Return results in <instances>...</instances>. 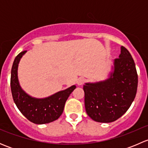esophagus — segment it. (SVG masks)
Wrapping results in <instances>:
<instances>
[{"instance_id":"1","label":"esophagus","mask_w":148,"mask_h":148,"mask_svg":"<svg viewBox=\"0 0 148 148\" xmlns=\"http://www.w3.org/2000/svg\"><path fill=\"white\" fill-rule=\"evenodd\" d=\"M85 82V79L84 77H80L79 78L78 81H77V84L78 85H82Z\"/></svg>"}]
</instances>
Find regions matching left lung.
<instances>
[{
    "label": "left lung",
    "mask_w": 148,
    "mask_h": 148,
    "mask_svg": "<svg viewBox=\"0 0 148 148\" xmlns=\"http://www.w3.org/2000/svg\"><path fill=\"white\" fill-rule=\"evenodd\" d=\"M138 77L129 51L121 47L114 59V72L107 80L84 86V104L89 117L98 122H114L122 117L135 99Z\"/></svg>",
    "instance_id": "8db88e82"
}]
</instances>
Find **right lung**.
<instances>
[{"instance_id": "1", "label": "right lung", "mask_w": 148, "mask_h": 148, "mask_svg": "<svg viewBox=\"0 0 148 148\" xmlns=\"http://www.w3.org/2000/svg\"><path fill=\"white\" fill-rule=\"evenodd\" d=\"M26 51H21L16 56L12 66L10 89L13 101L21 112L31 122L38 125L49 123L62 115L66 101L76 89V86H71L45 99H36L30 97L21 88L17 76L19 61Z\"/></svg>"}]
</instances>
